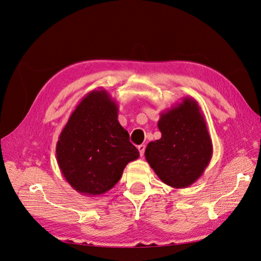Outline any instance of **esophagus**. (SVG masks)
<instances>
[{
    "instance_id": "34e87169",
    "label": "esophagus",
    "mask_w": 261,
    "mask_h": 261,
    "mask_svg": "<svg viewBox=\"0 0 261 261\" xmlns=\"http://www.w3.org/2000/svg\"><path fill=\"white\" fill-rule=\"evenodd\" d=\"M145 150H146V146H145V145H140V146H138V151H139V153H140V155H141V156L144 155V153H145Z\"/></svg>"
}]
</instances>
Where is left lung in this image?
Masks as SVG:
<instances>
[{"label":"left lung","instance_id":"8db88e82","mask_svg":"<svg viewBox=\"0 0 261 261\" xmlns=\"http://www.w3.org/2000/svg\"><path fill=\"white\" fill-rule=\"evenodd\" d=\"M161 138L148 144L145 156L155 174L171 187L185 188L201 177L213 148L201 109L185 97L160 114Z\"/></svg>","mask_w":261,"mask_h":261}]
</instances>
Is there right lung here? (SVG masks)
Segmentation results:
<instances>
[{"label":"right lung","instance_id":"right-lung-1","mask_svg":"<svg viewBox=\"0 0 261 261\" xmlns=\"http://www.w3.org/2000/svg\"><path fill=\"white\" fill-rule=\"evenodd\" d=\"M118 106L105 90H92L70 114L57 143V160L67 183L90 197L107 193L139 152L118 123Z\"/></svg>","mask_w":261,"mask_h":261}]
</instances>
